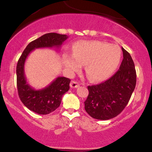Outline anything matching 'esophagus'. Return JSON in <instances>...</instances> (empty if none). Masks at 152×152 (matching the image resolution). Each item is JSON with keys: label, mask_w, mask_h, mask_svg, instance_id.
I'll return each mask as SVG.
<instances>
[{"label": "esophagus", "mask_w": 152, "mask_h": 152, "mask_svg": "<svg viewBox=\"0 0 152 152\" xmlns=\"http://www.w3.org/2000/svg\"><path fill=\"white\" fill-rule=\"evenodd\" d=\"M80 86V83L77 82H75V81H72L70 82V87L71 88H77V87Z\"/></svg>", "instance_id": "34e87169"}]
</instances>
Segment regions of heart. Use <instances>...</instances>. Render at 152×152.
Returning a JSON list of instances; mask_svg holds the SVG:
<instances>
[{"mask_svg":"<svg viewBox=\"0 0 152 152\" xmlns=\"http://www.w3.org/2000/svg\"><path fill=\"white\" fill-rule=\"evenodd\" d=\"M122 52L117 45L99 41H84L75 43L73 55H66L64 63L70 72L77 71L86 64V72L91 80L109 77L119 66Z\"/></svg>","mask_w":152,"mask_h":152,"instance_id":"b5f03b06","label":"heart"}]
</instances>
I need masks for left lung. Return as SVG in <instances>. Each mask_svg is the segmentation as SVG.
<instances>
[{
  "label": "left lung",
  "instance_id": "1",
  "mask_svg": "<svg viewBox=\"0 0 152 152\" xmlns=\"http://www.w3.org/2000/svg\"><path fill=\"white\" fill-rule=\"evenodd\" d=\"M119 70L101 84L88 86L84 109L91 117L107 120L115 118L127 105L136 84V72L130 54L122 48Z\"/></svg>",
  "mask_w": 152,
  "mask_h": 152
}]
</instances>
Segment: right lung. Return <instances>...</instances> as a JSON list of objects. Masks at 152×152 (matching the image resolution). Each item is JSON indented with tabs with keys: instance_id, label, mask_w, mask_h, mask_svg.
<instances>
[{
	"instance_id": "obj_1",
	"label": "right lung",
	"mask_w": 152,
	"mask_h": 152,
	"mask_svg": "<svg viewBox=\"0 0 152 152\" xmlns=\"http://www.w3.org/2000/svg\"><path fill=\"white\" fill-rule=\"evenodd\" d=\"M67 35L57 33H48L32 41L27 45L18 59L16 66V84L18 96L23 104L34 113L46 115L55 111L61 104L62 96L69 90L70 80L64 77H58L50 84L35 90L28 83L24 73V64L31 52L37 48H59Z\"/></svg>"
}]
</instances>
